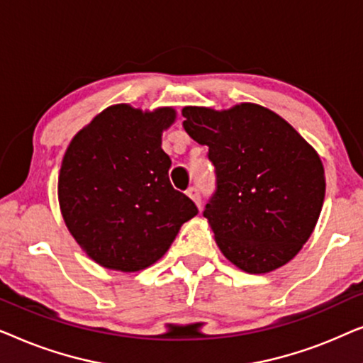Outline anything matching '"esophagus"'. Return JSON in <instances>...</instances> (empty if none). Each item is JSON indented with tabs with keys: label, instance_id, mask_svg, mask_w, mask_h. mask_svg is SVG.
Segmentation results:
<instances>
[{
	"label": "esophagus",
	"instance_id": "1",
	"mask_svg": "<svg viewBox=\"0 0 363 363\" xmlns=\"http://www.w3.org/2000/svg\"><path fill=\"white\" fill-rule=\"evenodd\" d=\"M186 195H188V196H190L193 201H195V205H196L198 208H201V200H200V190H198V188H195V186L188 188V190H186Z\"/></svg>",
	"mask_w": 363,
	"mask_h": 363
}]
</instances>
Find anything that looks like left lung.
<instances>
[{
    "instance_id": "left-lung-1",
    "label": "left lung",
    "mask_w": 363,
    "mask_h": 363,
    "mask_svg": "<svg viewBox=\"0 0 363 363\" xmlns=\"http://www.w3.org/2000/svg\"><path fill=\"white\" fill-rule=\"evenodd\" d=\"M183 127L216 168L203 215L228 261L250 274L284 266L302 250L325 196L315 148L271 108L241 102L225 111L183 107Z\"/></svg>"
}]
</instances>
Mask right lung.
I'll use <instances>...</instances> for the list:
<instances>
[{"label": "right lung", "mask_w": 363, "mask_h": 363, "mask_svg": "<svg viewBox=\"0 0 363 363\" xmlns=\"http://www.w3.org/2000/svg\"><path fill=\"white\" fill-rule=\"evenodd\" d=\"M173 107L104 108L81 128L62 157L57 180L61 215L82 251L99 266L137 272L168 251L198 210L168 180L162 133Z\"/></svg>", "instance_id": "right-lung-1"}]
</instances>
